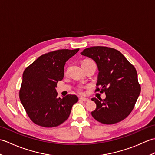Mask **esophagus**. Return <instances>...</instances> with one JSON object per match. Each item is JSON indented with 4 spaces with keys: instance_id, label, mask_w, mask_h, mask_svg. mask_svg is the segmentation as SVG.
Returning a JSON list of instances; mask_svg holds the SVG:
<instances>
[{
    "instance_id": "esophagus-1",
    "label": "esophagus",
    "mask_w": 155,
    "mask_h": 155,
    "mask_svg": "<svg viewBox=\"0 0 155 155\" xmlns=\"http://www.w3.org/2000/svg\"><path fill=\"white\" fill-rule=\"evenodd\" d=\"M80 100H81V101H84V102H88V101H89V99H88V98H83V97L80 98Z\"/></svg>"
}]
</instances>
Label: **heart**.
Here are the masks:
<instances>
[{
	"mask_svg": "<svg viewBox=\"0 0 155 155\" xmlns=\"http://www.w3.org/2000/svg\"><path fill=\"white\" fill-rule=\"evenodd\" d=\"M93 62V61L91 60H84L82 62V64H85V63H88V62ZM85 88V87L84 86H82V85H78L77 88V90L79 93H83V89Z\"/></svg>",
	"mask_w": 155,
	"mask_h": 155,
	"instance_id": "heart-1",
	"label": "heart"
}]
</instances>
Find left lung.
<instances>
[{
	"instance_id": "8db88e82",
	"label": "left lung",
	"mask_w": 155,
	"mask_h": 155,
	"mask_svg": "<svg viewBox=\"0 0 155 155\" xmlns=\"http://www.w3.org/2000/svg\"><path fill=\"white\" fill-rule=\"evenodd\" d=\"M81 54L96 62L99 72L95 92L106 94L104 100L91 99L97 104L92 116L105 124L124 120L132 112L140 93L136 68L113 48L92 47L85 48Z\"/></svg>"
}]
</instances>
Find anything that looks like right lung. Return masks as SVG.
Returning <instances> with one entry per match:
<instances>
[{"mask_svg": "<svg viewBox=\"0 0 155 155\" xmlns=\"http://www.w3.org/2000/svg\"><path fill=\"white\" fill-rule=\"evenodd\" d=\"M79 48L49 52L41 55L25 68L19 98L30 119L42 127H55L68 118L78 98L68 94L58 98L57 82L64 77L66 62Z\"/></svg>", "mask_w": 155, "mask_h": 155, "instance_id": "1", "label": "right lung"}]
</instances>
